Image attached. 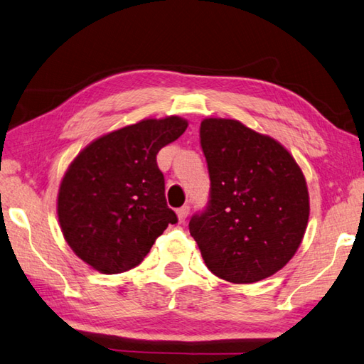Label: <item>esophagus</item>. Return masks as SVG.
Here are the masks:
<instances>
[{
	"instance_id": "esophagus-1",
	"label": "esophagus",
	"mask_w": 364,
	"mask_h": 364,
	"mask_svg": "<svg viewBox=\"0 0 364 364\" xmlns=\"http://www.w3.org/2000/svg\"><path fill=\"white\" fill-rule=\"evenodd\" d=\"M188 213H190V207L188 205H183L181 208H177V218H179V223H185Z\"/></svg>"
}]
</instances>
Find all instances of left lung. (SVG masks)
Segmentation results:
<instances>
[{"mask_svg":"<svg viewBox=\"0 0 364 364\" xmlns=\"http://www.w3.org/2000/svg\"><path fill=\"white\" fill-rule=\"evenodd\" d=\"M210 174L205 212L190 233L207 268L232 284L271 277L294 257L310 216L301 166L285 146L229 118L200 123Z\"/></svg>","mask_w":364,"mask_h":364,"instance_id":"left-lung-1","label":"left lung"}]
</instances>
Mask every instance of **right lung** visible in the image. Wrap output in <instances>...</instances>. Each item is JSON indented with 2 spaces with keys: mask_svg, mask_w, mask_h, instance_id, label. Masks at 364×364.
<instances>
[{
  "mask_svg": "<svg viewBox=\"0 0 364 364\" xmlns=\"http://www.w3.org/2000/svg\"><path fill=\"white\" fill-rule=\"evenodd\" d=\"M188 127L181 117L146 118L109 132L79 152L63 174L58 216L80 260L101 274H118L140 264L168 224L159 151Z\"/></svg>",
  "mask_w": 364,
  "mask_h": 364,
  "instance_id": "right-lung-1",
  "label": "right lung"
}]
</instances>
